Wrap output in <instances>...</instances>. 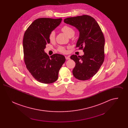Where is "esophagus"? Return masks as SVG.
<instances>
[{
    "label": "esophagus",
    "mask_w": 128,
    "mask_h": 128,
    "mask_svg": "<svg viewBox=\"0 0 128 128\" xmlns=\"http://www.w3.org/2000/svg\"><path fill=\"white\" fill-rule=\"evenodd\" d=\"M65 58H66V59L67 60L70 59V58L69 56H65Z\"/></svg>",
    "instance_id": "1"
}]
</instances>
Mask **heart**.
<instances>
[{"instance_id": "obj_1", "label": "heart", "mask_w": 128, "mask_h": 128, "mask_svg": "<svg viewBox=\"0 0 128 128\" xmlns=\"http://www.w3.org/2000/svg\"><path fill=\"white\" fill-rule=\"evenodd\" d=\"M61 30L65 34L68 36H74L75 34V32L73 29L68 25H64L62 28ZM48 39L50 42H53L54 41L55 39V34L54 31H52L49 33L48 35ZM58 51L61 53H65L66 52V50L64 47L63 46H59L58 49Z\"/></svg>"}]
</instances>
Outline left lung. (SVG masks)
Returning a JSON list of instances; mask_svg holds the SVG:
<instances>
[{
  "instance_id": "8db88e82",
  "label": "left lung",
  "mask_w": 128,
  "mask_h": 128,
  "mask_svg": "<svg viewBox=\"0 0 128 128\" xmlns=\"http://www.w3.org/2000/svg\"><path fill=\"white\" fill-rule=\"evenodd\" d=\"M65 23L75 27L79 31L76 48L83 50L84 55L71 56L76 64L72 70L77 79L85 80L92 77L99 70L104 59V38L95 19L84 15L64 19Z\"/></svg>"
}]
</instances>
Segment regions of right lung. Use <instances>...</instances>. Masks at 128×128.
I'll use <instances>...</instances> for the list:
<instances>
[{
  "label": "right lung",
  "instance_id": "add662e5",
  "mask_svg": "<svg viewBox=\"0 0 128 128\" xmlns=\"http://www.w3.org/2000/svg\"><path fill=\"white\" fill-rule=\"evenodd\" d=\"M62 18H42L34 20L25 32L23 38L24 60L33 77L40 82H56L61 66L66 60L63 55L55 54L50 58L44 52L50 43L49 33L61 23Z\"/></svg>",
  "mask_w": 128,
  "mask_h": 128
}]
</instances>
